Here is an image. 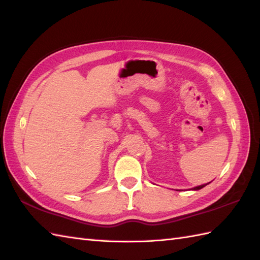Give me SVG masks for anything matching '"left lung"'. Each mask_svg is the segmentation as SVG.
Masks as SVG:
<instances>
[{
    "label": "left lung",
    "instance_id": "left-lung-1",
    "mask_svg": "<svg viewBox=\"0 0 260 260\" xmlns=\"http://www.w3.org/2000/svg\"><path fill=\"white\" fill-rule=\"evenodd\" d=\"M209 184V183H208ZM208 184H204V185H200V186H197V187H194V188H192V189H194V190H198V189H201V188H203L204 186H206V185Z\"/></svg>",
    "mask_w": 260,
    "mask_h": 260
}]
</instances>
